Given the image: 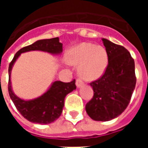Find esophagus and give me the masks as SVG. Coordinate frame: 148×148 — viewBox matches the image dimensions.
Wrapping results in <instances>:
<instances>
[{"label": "esophagus", "mask_w": 148, "mask_h": 148, "mask_svg": "<svg viewBox=\"0 0 148 148\" xmlns=\"http://www.w3.org/2000/svg\"><path fill=\"white\" fill-rule=\"evenodd\" d=\"M83 84H84L83 82H82V81L81 80L80 78H77V80H76V86H77V87H81L82 85H83Z\"/></svg>", "instance_id": "1"}]
</instances>
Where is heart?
Here are the masks:
<instances>
[{"instance_id": "heart-1", "label": "heart", "mask_w": 148, "mask_h": 148, "mask_svg": "<svg viewBox=\"0 0 148 148\" xmlns=\"http://www.w3.org/2000/svg\"><path fill=\"white\" fill-rule=\"evenodd\" d=\"M68 61L79 65L78 73L86 81L100 78L108 65V54L106 49L91 43H82L70 51Z\"/></svg>"}]
</instances>
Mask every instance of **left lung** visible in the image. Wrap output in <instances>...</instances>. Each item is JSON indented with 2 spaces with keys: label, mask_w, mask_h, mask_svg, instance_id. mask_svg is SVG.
Returning <instances> with one entry per match:
<instances>
[{
  "label": "left lung",
  "mask_w": 148,
  "mask_h": 148,
  "mask_svg": "<svg viewBox=\"0 0 148 148\" xmlns=\"http://www.w3.org/2000/svg\"><path fill=\"white\" fill-rule=\"evenodd\" d=\"M108 54V65L99 79L90 83L94 95L86 104L88 116L95 121H107L125 111L135 89V63L124 47L102 38Z\"/></svg>",
  "instance_id": "1"
}]
</instances>
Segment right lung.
Here are the masks:
<instances>
[{
    "label": "right lung",
    "instance_id": "right-lung-1",
    "mask_svg": "<svg viewBox=\"0 0 148 148\" xmlns=\"http://www.w3.org/2000/svg\"><path fill=\"white\" fill-rule=\"evenodd\" d=\"M62 45L59 42L58 37L37 40L31 45L24 47L18 50L10 62L8 83L9 94L17 110L26 119L31 122L47 125L59 118L64 105L66 95L76 89L75 80L73 79L68 83L59 81L53 82L50 88L41 96L32 100L25 101L16 96L12 90L10 82L12 68L21 53L32 50H40L52 54H60L63 51Z\"/></svg>",
    "mask_w": 148,
    "mask_h": 148
}]
</instances>
